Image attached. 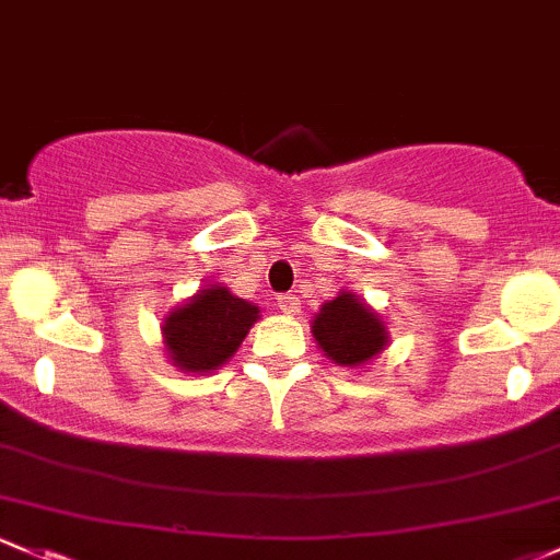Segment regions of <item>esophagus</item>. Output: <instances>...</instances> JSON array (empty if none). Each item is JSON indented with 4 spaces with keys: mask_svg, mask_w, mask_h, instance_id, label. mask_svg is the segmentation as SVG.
I'll use <instances>...</instances> for the list:
<instances>
[{
    "mask_svg": "<svg viewBox=\"0 0 560 560\" xmlns=\"http://www.w3.org/2000/svg\"><path fill=\"white\" fill-rule=\"evenodd\" d=\"M276 305H279L281 314H287V316L300 314V300L295 295H279L276 298Z\"/></svg>",
    "mask_w": 560,
    "mask_h": 560,
    "instance_id": "esophagus-1",
    "label": "esophagus"
}]
</instances>
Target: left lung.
Returning a JSON list of instances; mask_svg holds the SVG:
<instances>
[{"instance_id": "obj_1", "label": "left lung", "mask_w": 560, "mask_h": 560, "mask_svg": "<svg viewBox=\"0 0 560 560\" xmlns=\"http://www.w3.org/2000/svg\"><path fill=\"white\" fill-rule=\"evenodd\" d=\"M316 346L338 368L359 370L378 359L388 346L386 322L354 292L340 290L311 322Z\"/></svg>"}]
</instances>
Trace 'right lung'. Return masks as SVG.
<instances>
[{
    "label": "right lung",
    "mask_w": 560,
    "mask_h": 560,
    "mask_svg": "<svg viewBox=\"0 0 560 560\" xmlns=\"http://www.w3.org/2000/svg\"><path fill=\"white\" fill-rule=\"evenodd\" d=\"M257 319L255 303L214 281L163 316V351L182 373H214L238 351Z\"/></svg>",
    "instance_id": "1"
}]
</instances>
